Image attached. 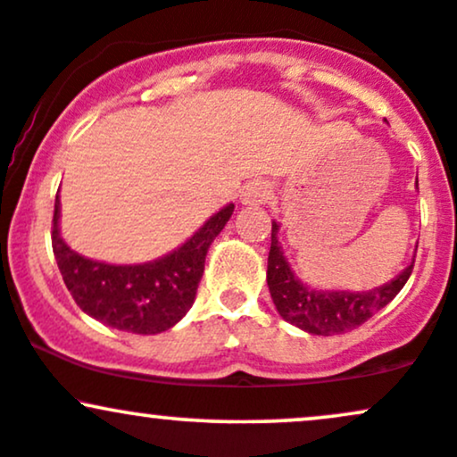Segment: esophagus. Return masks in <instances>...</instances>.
Instances as JSON below:
<instances>
[{"label": "esophagus", "mask_w": 457, "mask_h": 457, "mask_svg": "<svg viewBox=\"0 0 457 457\" xmlns=\"http://www.w3.org/2000/svg\"><path fill=\"white\" fill-rule=\"evenodd\" d=\"M270 197H272L270 185H269V182H264V180L249 182V185L243 188V195H240L245 206H262V204L269 202Z\"/></svg>", "instance_id": "34e87169"}]
</instances>
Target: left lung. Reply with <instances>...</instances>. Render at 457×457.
I'll list each match as a JSON object with an SVG mask.
<instances>
[{
    "label": "left lung",
    "mask_w": 457,
    "mask_h": 457,
    "mask_svg": "<svg viewBox=\"0 0 457 457\" xmlns=\"http://www.w3.org/2000/svg\"><path fill=\"white\" fill-rule=\"evenodd\" d=\"M277 232H279V225L272 221L269 270H266L272 303L286 322L312 335H339L361 327L397 296L414 266L412 260L411 266H406L395 279L367 292L312 290L305 283H301L295 270L290 269L277 240Z\"/></svg>",
    "instance_id": "8db88e82"
}]
</instances>
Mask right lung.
I'll return each instance as SVG.
<instances>
[{"instance_id":"right-lung-1","label":"right lung","mask_w":457,"mask_h":457,"mask_svg":"<svg viewBox=\"0 0 457 457\" xmlns=\"http://www.w3.org/2000/svg\"><path fill=\"white\" fill-rule=\"evenodd\" d=\"M234 204L212 214L185 245L145 264L115 266L72 251L60 236V197L54 211V255L68 292L87 316L118 330L156 335L180 322L195 301L204 262Z\"/></svg>"}]
</instances>
